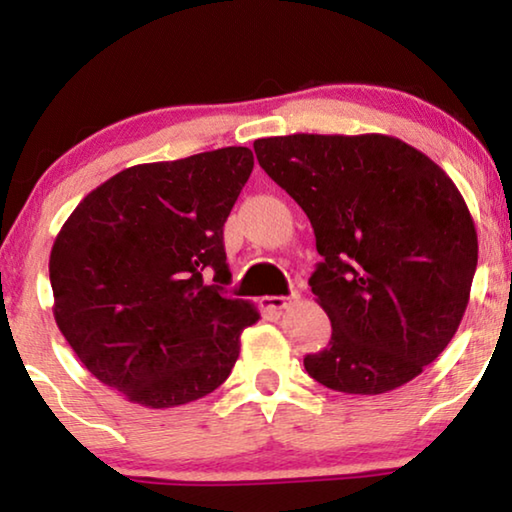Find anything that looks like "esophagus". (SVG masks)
Listing matches in <instances>:
<instances>
[{"mask_svg":"<svg viewBox=\"0 0 512 512\" xmlns=\"http://www.w3.org/2000/svg\"><path fill=\"white\" fill-rule=\"evenodd\" d=\"M298 296L296 293H293L291 298H286V296H265V298H261V305L265 307V310H286V307L291 305V300H296Z\"/></svg>","mask_w":512,"mask_h":512,"instance_id":"obj_1","label":"esophagus"}]
</instances>
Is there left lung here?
Segmentation results:
<instances>
[{
  "mask_svg": "<svg viewBox=\"0 0 512 512\" xmlns=\"http://www.w3.org/2000/svg\"><path fill=\"white\" fill-rule=\"evenodd\" d=\"M258 163L303 207L324 256L310 277L331 319L305 356L342 394L403 387L438 359L464 317L478 233L459 188L415 146L389 135L256 139Z\"/></svg>",
  "mask_w": 512,
  "mask_h": 512,
  "instance_id": "obj_1",
  "label": "left lung"
}]
</instances>
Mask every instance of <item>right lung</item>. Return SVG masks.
I'll return each mask as SVG.
<instances>
[{
    "mask_svg": "<svg viewBox=\"0 0 512 512\" xmlns=\"http://www.w3.org/2000/svg\"><path fill=\"white\" fill-rule=\"evenodd\" d=\"M254 170L247 146L132 165L83 198L51 249L53 317L79 361L130 403L186 405L228 380L261 314L228 284L223 223Z\"/></svg>",
    "mask_w": 512,
    "mask_h": 512,
    "instance_id": "add662e5",
    "label": "right lung"
}]
</instances>
